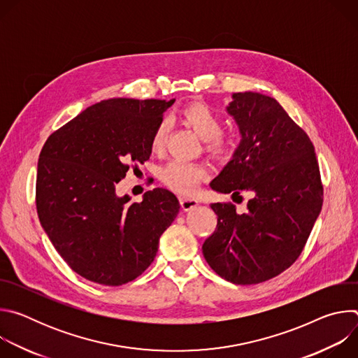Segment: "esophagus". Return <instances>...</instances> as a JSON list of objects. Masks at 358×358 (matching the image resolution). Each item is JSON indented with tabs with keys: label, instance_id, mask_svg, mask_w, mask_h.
Returning <instances> with one entry per match:
<instances>
[{
	"label": "esophagus",
	"instance_id": "esophagus-1",
	"mask_svg": "<svg viewBox=\"0 0 358 358\" xmlns=\"http://www.w3.org/2000/svg\"><path fill=\"white\" fill-rule=\"evenodd\" d=\"M180 206H181L182 211H191V210L196 208L198 201L195 198H180Z\"/></svg>",
	"mask_w": 358,
	"mask_h": 358
}]
</instances>
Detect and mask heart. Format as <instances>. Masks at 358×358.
I'll return each mask as SVG.
<instances>
[{
  "instance_id": "obj_1",
  "label": "heart",
  "mask_w": 358,
  "mask_h": 358,
  "mask_svg": "<svg viewBox=\"0 0 358 358\" xmlns=\"http://www.w3.org/2000/svg\"><path fill=\"white\" fill-rule=\"evenodd\" d=\"M180 115L202 140H206V150L211 156L220 160H228L234 156L236 141L232 134L221 131L224 122L215 109L201 103V101H192L182 108ZM167 136L169 122L162 120L151 136L152 151L160 152L166 147ZM208 176L210 170L206 164L185 160H171L159 171L162 182L182 195L192 194L203 180L208 178Z\"/></svg>"
}]
</instances>
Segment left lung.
I'll return each instance as SVG.
<instances>
[{
    "label": "left lung",
    "mask_w": 358,
    "mask_h": 358,
    "mask_svg": "<svg viewBox=\"0 0 358 358\" xmlns=\"http://www.w3.org/2000/svg\"><path fill=\"white\" fill-rule=\"evenodd\" d=\"M228 106L242 140L211 188L252 192L246 211L211 203L218 222L202 245L213 271L235 285L269 280L290 268L309 239L323 206L313 143L273 97L234 93Z\"/></svg>",
    "instance_id": "1"
}]
</instances>
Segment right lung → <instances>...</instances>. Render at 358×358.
<instances>
[{"instance_id": "obj_1", "label": "right lung", "mask_w": 358, "mask_h": 358, "mask_svg": "<svg viewBox=\"0 0 358 358\" xmlns=\"http://www.w3.org/2000/svg\"><path fill=\"white\" fill-rule=\"evenodd\" d=\"M174 99L101 100L45 141L36 173V213L68 266L105 286L134 280L155 261L180 203L164 188L141 202L116 184L151 155V136Z\"/></svg>"}]
</instances>
